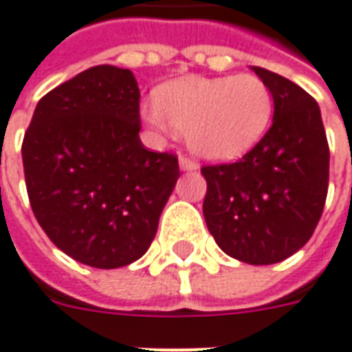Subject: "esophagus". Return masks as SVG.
<instances>
[{
  "instance_id": "34e87169",
  "label": "esophagus",
  "mask_w": 352,
  "mask_h": 352,
  "mask_svg": "<svg viewBox=\"0 0 352 352\" xmlns=\"http://www.w3.org/2000/svg\"><path fill=\"white\" fill-rule=\"evenodd\" d=\"M180 170L184 172H191V170H197V162L191 161L190 157H180Z\"/></svg>"
}]
</instances>
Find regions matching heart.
I'll return each instance as SVG.
<instances>
[{"label":"heart","instance_id":"obj_1","mask_svg":"<svg viewBox=\"0 0 352 352\" xmlns=\"http://www.w3.org/2000/svg\"><path fill=\"white\" fill-rule=\"evenodd\" d=\"M274 98L254 74L174 80L157 91V105H145L147 124L186 132L188 147L212 162L237 161L266 134Z\"/></svg>","mask_w":352,"mask_h":352}]
</instances>
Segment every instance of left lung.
<instances>
[{"label":"left lung","mask_w":352,"mask_h":352,"mask_svg":"<svg viewBox=\"0 0 352 352\" xmlns=\"http://www.w3.org/2000/svg\"><path fill=\"white\" fill-rule=\"evenodd\" d=\"M274 98L270 130L232 164L203 166V214L218 247L247 264L297 253L318 224L329 178L320 107L295 82L251 67Z\"/></svg>","instance_id":"obj_1"}]
</instances>
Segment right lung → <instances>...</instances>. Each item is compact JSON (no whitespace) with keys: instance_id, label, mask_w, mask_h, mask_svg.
<instances>
[{"instance_id":"add662e5","label":"right lung","mask_w":352,"mask_h":352,"mask_svg":"<svg viewBox=\"0 0 352 352\" xmlns=\"http://www.w3.org/2000/svg\"><path fill=\"white\" fill-rule=\"evenodd\" d=\"M140 88L99 65L43 96L23 142L34 217L51 241L94 268L128 266L151 245L180 178L170 153L140 142Z\"/></svg>"}]
</instances>
